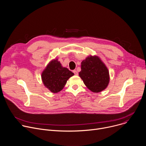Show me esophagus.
I'll use <instances>...</instances> for the list:
<instances>
[{"instance_id": "1", "label": "esophagus", "mask_w": 146, "mask_h": 146, "mask_svg": "<svg viewBox=\"0 0 146 146\" xmlns=\"http://www.w3.org/2000/svg\"><path fill=\"white\" fill-rule=\"evenodd\" d=\"M73 72L74 73V74L75 75H78V72H77V71L76 70H74L73 71Z\"/></svg>"}]
</instances>
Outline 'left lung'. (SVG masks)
Here are the masks:
<instances>
[{"instance_id":"left-lung-1","label":"left lung","mask_w":146,"mask_h":146,"mask_svg":"<svg viewBox=\"0 0 146 146\" xmlns=\"http://www.w3.org/2000/svg\"><path fill=\"white\" fill-rule=\"evenodd\" d=\"M79 76L86 87L94 92L105 90L110 80L108 68L96 56H89L82 61Z\"/></svg>"}]
</instances>
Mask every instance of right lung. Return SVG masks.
Listing matches in <instances>:
<instances>
[{"mask_svg":"<svg viewBox=\"0 0 146 146\" xmlns=\"http://www.w3.org/2000/svg\"><path fill=\"white\" fill-rule=\"evenodd\" d=\"M74 73L62 66L57 59L52 60L41 74L43 84L51 92L57 93L64 88L67 80Z\"/></svg>","mask_w":146,"mask_h":146,"instance_id":"add662e5","label":"right lung"}]
</instances>
